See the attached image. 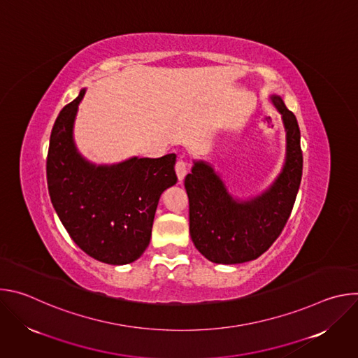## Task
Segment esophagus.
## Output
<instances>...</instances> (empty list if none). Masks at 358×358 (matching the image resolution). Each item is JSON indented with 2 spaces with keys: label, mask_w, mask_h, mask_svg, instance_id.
<instances>
[{
  "label": "esophagus",
  "mask_w": 358,
  "mask_h": 358,
  "mask_svg": "<svg viewBox=\"0 0 358 358\" xmlns=\"http://www.w3.org/2000/svg\"><path fill=\"white\" fill-rule=\"evenodd\" d=\"M176 173H177L178 180L182 181L185 178V174H187V163L182 162V160H178L176 163Z\"/></svg>",
  "instance_id": "obj_1"
}]
</instances>
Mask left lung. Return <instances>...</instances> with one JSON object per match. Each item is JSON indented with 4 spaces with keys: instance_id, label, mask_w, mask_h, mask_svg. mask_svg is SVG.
Returning <instances> with one entry per match:
<instances>
[{
    "instance_id": "8db88e82",
    "label": "left lung",
    "mask_w": 358,
    "mask_h": 358,
    "mask_svg": "<svg viewBox=\"0 0 358 358\" xmlns=\"http://www.w3.org/2000/svg\"><path fill=\"white\" fill-rule=\"evenodd\" d=\"M272 105L282 116L286 156L280 174L257 196L235 198L207 162H194L184 185L189 201V235L214 264L235 265L259 258L285 228L300 187L303 156L296 116L278 94Z\"/></svg>"
}]
</instances>
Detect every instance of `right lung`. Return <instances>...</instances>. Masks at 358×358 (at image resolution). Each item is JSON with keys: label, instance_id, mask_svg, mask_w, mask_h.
I'll list each match as a JSON object with an SVG mask.
<instances>
[{"label": "right lung", "instance_id": "right-lung-1", "mask_svg": "<svg viewBox=\"0 0 358 358\" xmlns=\"http://www.w3.org/2000/svg\"><path fill=\"white\" fill-rule=\"evenodd\" d=\"M85 92L61 110L52 127L48 189L61 222L83 252L103 264L127 265L148 246L159 199L177 182L176 155L117 164L86 160L73 140Z\"/></svg>", "mask_w": 358, "mask_h": 358}]
</instances>
